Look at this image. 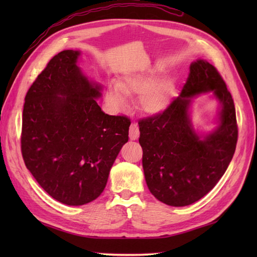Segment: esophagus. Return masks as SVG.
Wrapping results in <instances>:
<instances>
[{"instance_id": "esophagus-1", "label": "esophagus", "mask_w": 257, "mask_h": 257, "mask_svg": "<svg viewBox=\"0 0 257 257\" xmlns=\"http://www.w3.org/2000/svg\"><path fill=\"white\" fill-rule=\"evenodd\" d=\"M139 128H138V124L133 122L132 125H130V129H129V138L130 140H137L139 138Z\"/></svg>"}]
</instances>
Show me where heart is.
<instances>
[{
  "instance_id": "b5f03b06",
  "label": "heart",
  "mask_w": 257,
  "mask_h": 257,
  "mask_svg": "<svg viewBox=\"0 0 257 257\" xmlns=\"http://www.w3.org/2000/svg\"><path fill=\"white\" fill-rule=\"evenodd\" d=\"M171 83L157 80L155 72H137L124 75L119 83L107 87L105 101L111 113L123 112L129 106L128 95H139V103L144 111L150 114L162 112L171 99Z\"/></svg>"
}]
</instances>
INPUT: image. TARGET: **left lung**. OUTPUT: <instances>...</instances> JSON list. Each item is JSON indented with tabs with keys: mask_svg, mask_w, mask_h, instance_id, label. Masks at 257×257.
Segmentation results:
<instances>
[{
	"mask_svg": "<svg viewBox=\"0 0 257 257\" xmlns=\"http://www.w3.org/2000/svg\"><path fill=\"white\" fill-rule=\"evenodd\" d=\"M205 92H212L220 103L218 125L209 134H199L190 120V106ZM138 123L147 185L168 205L185 206L203 198L225 173L235 152L234 101L219 72L205 59L190 65L181 94L165 111Z\"/></svg>",
	"mask_w": 257,
	"mask_h": 257,
	"instance_id": "left-lung-1",
	"label": "left lung"
}]
</instances>
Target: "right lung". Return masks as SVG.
I'll return each mask as SVG.
<instances>
[{
    "label": "right lung",
    "instance_id": "right-lung-1",
    "mask_svg": "<svg viewBox=\"0 0 257 257\" xmlns=\"http://www.w3.org/2000/svg\"><path fill=\"white\" fill-rule=\"evenodd\" d=\"M79 51L54 56L25 97L21 148L26 168L53 199L67 205L96 200L128 141L130 120L97 103L102 86L78 67Z\"/></svg>",
    "mask_w": 257,
    "mask_h": 257
}]
</instances>
